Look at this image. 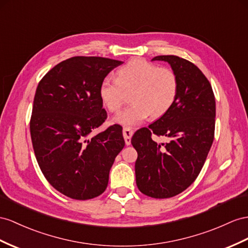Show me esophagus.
<instances>
[{
    "mask_svg": "<svg viewBox=\"0 0 248 248\" xmlns=\"http://www.w3.org/2000/svg\"><path fill=\"white\" fill-rule=\"evenodd\" d=\"M123 134H124V137L125 144L130 145L131 144V138L133 136V130L131 128H124Z\"/></svg>",
    "mask_w": 248,
    "mask_h": 248,
    "instance_id": "esophagus-1",
    "label": "esophagus"
}]
</instances>
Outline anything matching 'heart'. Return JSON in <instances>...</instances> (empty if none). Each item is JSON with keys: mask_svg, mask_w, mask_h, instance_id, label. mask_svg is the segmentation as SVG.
Returning <instances> with one entry per match:
<instances>
[{"mask_svg": "<svg viewBox=\"0 0 248 248\" xmlns=\"http://www.w3.org/2000/svg\"><path fill=\"white\" fill-rule=\"evenodd\" d=\"M132 93V105L119 111L113 122L129 128L140 124L150 115H164L173 106L178 93V79L170 69L159 68L153 62L137 59L117 71V78L107 76L100 82L99 97L111 112L123 105L124 91Z\"/></svg>", "mask_w": 248, "mask_h": 248, "instance_id": "heart-1", "label": "heart"}]
</instances>
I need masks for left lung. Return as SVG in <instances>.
<instances>
[{
    "mask_svg": "<svg viewBox=\"0 0 248 248\" xmlns=\"http://www.w3.org/2000/svg\"><path fill=\"white\" fill-rule=\"evenodd\" d=\"M178 79V93L170 110L135 132L131 143L137 151L138 189L152 198H170L182 193L198 177L214 140L216 101L211 84L201 70L176 55H159ZM152 134L169 138L157 144Z\"/></svg>",
    "mask_w": 248,
    "mask_h": 248,
    "instance_id": "obj_1",
    "label": "left lung"
}]
</instances>
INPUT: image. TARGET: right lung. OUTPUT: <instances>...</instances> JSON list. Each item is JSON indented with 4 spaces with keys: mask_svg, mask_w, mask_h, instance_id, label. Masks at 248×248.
Instances as JSON below:
<instances>
[{
    "mask_svg": "<svg viewBox=\"0 0 248 248\" xmlns=\"http://www.w3.org/2000/svg\"><path fill=\"white\" fill-rule=\"evenodd\" d=\"M122 63L74 56L53 67L36 88L30 120L34 154L48 182L69 198L88 200L103 194L124 147L118 124L91 135L107 118L100 82Z\"/></svg>",
    "mask_w": 248,
    "mask_h": 248,
    "instance_id": "right-lung-1",
    "label": "right lung"
}]
</instances>
